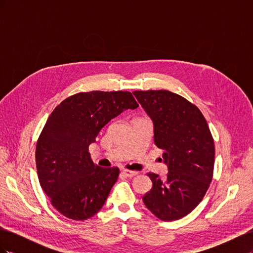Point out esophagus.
<instances>
[{
    "label": "esophagus",
    "mask_w": 253,
    "mask_h": 253,
    "mask_svg": "<svg viewBox=\"0 0 253 253\" xmlns=\"http://www.w3.org/2000/svg\"><path fill=\"white\" fill-rule=\"evenodd\" d=\"M122 173H124L126 177H134L137 174H138V171H131V170H122Z\"/></svg>",
    "instance_id": "obj_1"
}]
</instances>
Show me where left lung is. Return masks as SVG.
<instances>
[{
    "label": "left lung",
    "instance_id": "1",
    "mask_svg": "<svg viewBox=\"0 0 253 253\" xmlns=\"http://www.w3.org/2000/svg\"><path fill=\"white\" fill-rule=\"evenodd\" d=\"M137 100L154 124V142L164 151L165 178L148 173L153 187L142 197L162 220H176L202 202L213 177L214 140L197 106L170 90H135Z\"/></svg>",
    "mask_w": 253,
    "mask_h": 253
}]
</instances>
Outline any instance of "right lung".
Returning a JSON list of instances; mask_svg holds the SVG:
<instances>
[{
	"label": "right lung",
	"instance_id": "obj_1",
	"mask_svg": "<svg viewBox=\"0 0 253 253\" xmlns=\"http://www.w3.org/2000/svg\"><path fill=\"white\" fill-rule=\"evenodd\" d=\"M138 103L129 91L78 93L52 111L38 138L36 166L50 204L67 218L84 220L102 208L117 181V167L101 168L88 152L101 128Z\"/></svg>",
	"mask_w": 253,
	"mask_h": 253
}]
</instances>
